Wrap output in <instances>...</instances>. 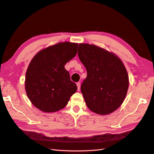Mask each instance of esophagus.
<instances>
[{
  "label": "esophagus",
  "mask_w": 154,
  "mask_h": 154,
  "mask_svg": "<svg viewBox=\"0 0 154 154\" xmlns=\"http://www.w3.org/2000/svg\"><path fill=\"white\" fill-rule=\"evenodd\" d=\"M76 85H77V87H78V91H80V82H77L76 83Z\"/></svg>",
  "instance_id": "34e87169"
}]
</instances>
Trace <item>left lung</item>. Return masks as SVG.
Masks as SVG:
<instances>
[{"label":"left lung","mask_w":154,"mask_h":154,"mask_svg":"<svg viewBox=\"0 0 154 154\" xmlns=\"http://www.w3.org/2000/svg\"><path fill=\"white\" fill-rule=\"evenodd\" d=\"M78 55L87 72L81 92L88 108L101 115L115 111L123 103L129 88L123 62L112 52L88 43H80Z\"/></svg>","instance_id":"8db88e82"}]
</instances>
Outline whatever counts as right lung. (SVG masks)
Wrapping results in <instances>:
<instances>
[{
  "label": "right lung",
  "mask_w": 154,
  "mask_h": 154,
  "mask_svg": "<svg viewBox=\"0 0 154 154\" xmlns=\"http://www.w3.org/2000/svg\"><path fill=\"white\" fill-rule=\"evenodd\" d=\"M78 44L61 42L43 49L31 60L26 72L25 88L33 105L45 112H54L67 105L77 91L65 64L76 56Z\"/></svg>",
  "instance_id": "obj_1"
}]
</instances>
